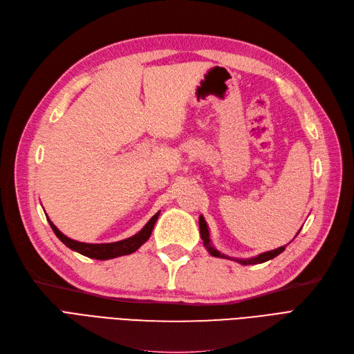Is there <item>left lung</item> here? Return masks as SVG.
I'll return each mask as SVG.
<instances>
[{
	"label": "left lung",
	"mask_w": 354,
	"mask_h": 354,
	"mask_svg": "<svg viewBox=\"0 0 354 354\" xmlns=\"http://www.w3.org/2000/svg\"><path fill=\"white\" fill-rule=\"evenodd\" d=\"M199 228H201V236H202V239H203V244H205L206 250L210 252V256L221 257V259H231V257H228V256H225V254L219 252L218 250H215V247L210 244L209 228H207V223H206V221H205V218H203L202 215H201V218H199ZM298 234H299V232H298ZM298 234H296V235H298ZM285 248H286V245L279 247V248L272 250V251L261 252V254H259L257 257H251V259H234V260H235L236 263H239V264H244V266H248V264H260V263H264V261H268V260H272V259L277 257L280 252L285 251ZM231 260H232V259H231Z\"/></svg>",
	"instance_id": "obj_1"
}]
</instances>
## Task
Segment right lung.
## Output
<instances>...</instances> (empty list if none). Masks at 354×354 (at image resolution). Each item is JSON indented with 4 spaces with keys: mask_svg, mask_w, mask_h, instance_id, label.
<instances>
[{
    "mask_svg": "<svg viewBox=\"0 0 354 354\" xmlns=\"http://www.w3.org/2000/svg\"><path fill=\"white\" fill-rule=\"evenodd\" d=\"M160 216V212H157L140 230L138 234H135L131 238L122 239V241H116V243H107V244H87V243H80L75 241V239H71L66 235H64L56 226L52 223V221L48 218V222L50 225V228L53 230L55 235L58 236L61 241L71 250H74L82 256L90 257V259H95V260H110V259H116L120 256H128V254L135 252L140 245L145 244L153 230V225L157 222Z\"/></svg>",
    "mask_w": 354,
    "mask_h": 354,
    "instance_id": "add662e5",
    "label": "right lung"
}]
</instances>
